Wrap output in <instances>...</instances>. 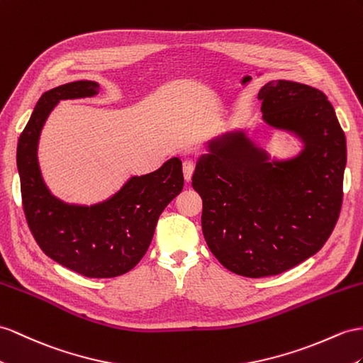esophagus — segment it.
Masks as SVG:
<instances>
[{
	"instance_id": "1",
	"label": "esophagus",
	"mask_w": 363,
	"mask_h": 363,
	"mask_svg": "<svg viewBox=\"0 0 363 363\" xmlns=\"http://www.w3.org/2000/svg\"><path fill=\"white\" fill-rule=\"evenodd\" d=\"M182 170H184V178H185V181H190L191 179V174H193V170H194V164H193V161H184V164H182Z\"/></svg>"
}]
</instances>
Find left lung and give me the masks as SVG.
<instances>
[{"label": "left lung", "instance_id": "8db88e82", "mask_svg": "<svg viewBox=\"0 0 363 363\" xmlns=\"http://www.w3.org/2000/svg\"><path fill=\"white\" fill-rule=\"evenodd\" d=\"M262 119L301 141L272 157L242 128L203 143L191 185L202 198V233L227 270L284 273L327 242L342 206L347 139L325 93L277 79L259 90Z\"/></svg>", "mask_w": 363, "mask_h": 363}]
</instances>
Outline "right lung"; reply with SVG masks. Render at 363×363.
Masks as SVG:
<instances>
[{
    "instance_id": "obj_1",
    "label": "right lung",
    "mask_w": 363,
    "mask_h": 363,
    "mask_svg": "<svg viewBox=\"0 0 363 363\" xmlns=\"http://www.w3.org/2000/svg\"><path fill=\"white\" fill-rule=\"evenodd\" d=\"M96 81H73L43 93L20 136L16 165L27 224L43 252L86 277H116L132 270L150 245L161 213L184 187L182 162L170 157L160 169L132 174L95 203L66 202L44 182L38 161L43 127L60 101L93 98Z\"/></svg>"
}]
</instances>
